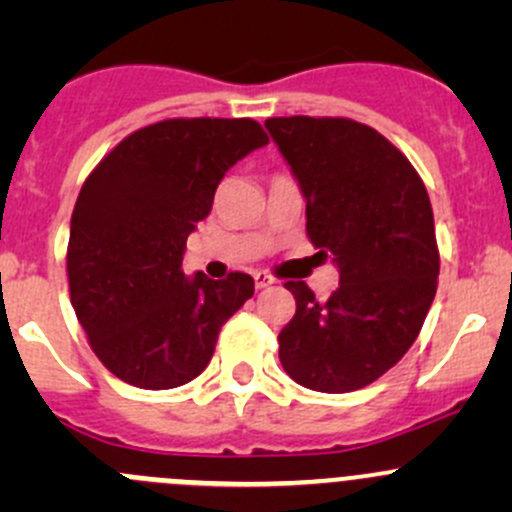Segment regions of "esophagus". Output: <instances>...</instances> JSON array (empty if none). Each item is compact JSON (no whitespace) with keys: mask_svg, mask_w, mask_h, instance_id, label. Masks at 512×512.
I'll use <instances>...</instances> for the list:
<instances>
[{"mask_svg":"<svg viewBox=\"0 0 512 512\" xmlns=\"http://www.w3.org/2000/svg\"><path fill=\"white\" fill-rule=\"evenodd\" d=\"M270 285H275V277L267 275V272H255V287L257 289H267Z\"/></svg>","mask_w":512,"mask_h":512,"instance_id":"1","label":"esophagus"}]
</instances>
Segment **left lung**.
Here are the masks:
<instances>
[{
	"mask_svg": "<svg viewBox=\"0 0 512 512\" xmlns=\"http://www.w3.org/2000/svg\"><path fill=\"white\" fill-rule=\"evenodd\" d=\"M265 126L307 200L309 242L339 267L327 302L285 282L297 312L280 332V361L312 391L364 389L409 352L436 297L441 257L426 185L366 123L282 116Z\"/></svg>",
	"mask_w": 512,
	"mask_h": 512,
	"instance_id": "left-lung-1",
	"label": "left lung"
}]
</instances>
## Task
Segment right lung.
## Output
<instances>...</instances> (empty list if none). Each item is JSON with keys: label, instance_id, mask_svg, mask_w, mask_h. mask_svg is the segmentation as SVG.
Segmentation results:
<instances>
[{"label": "right lung", "instance_id": "add662e5", "mask_svg": "<svg viewBox=\"0 0 512 512\" xmlns=\"http://www.w3.org/2000/svg\"><path fill=\"white\" fill-rule=\"evenodd\" d=\"M270 141L252 118H165L123 138L71 213V307L101 364L138 389H175L213 359L223 324L255 292L245 272H183L190 232L232 165Z\"/></svg>", "mask_w": 512, "mask_h": 512}]
</instances>
